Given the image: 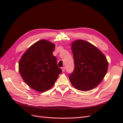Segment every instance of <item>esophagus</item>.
Listing matches in <instances>:
<instances>
[{
  "instance_id": "34e87169",
  "label": "esophagus",
  "mask_w": 123,
  "mask_h": 123,
  "mask_svg": "<svg viewBox=\"0 0 123 123\" xmlns=\"http://www.w3.org/2000/svg\"><path fill=\"white\" fill-rule=\"evenodd\" d=\"M62 71L63 72H65V67H62Z\"/></svg>"
}]
</instances>
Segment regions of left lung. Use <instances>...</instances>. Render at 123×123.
<instances>
[{
	"mask_svg": "<svg viewBox=\"0 0 123 123\" xmlns=\"http://www.w3.org/2000/svg\"><path fill=\"white\" fill-rule=\"evenodd\" d=\"M71 46L74 70L69 75L70 82L77 90H90L101 82L106 74L108 67L106 57L86 41L75 40Z\"/></svg>",
	"mask_w": 123,
	"mask_h": 123,
	"instance_id": "obj_1",
	"label": "left lung"
}]
</instances>
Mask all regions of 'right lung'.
<instances>
[{
    "instance_id": "1",
    "label": "right lung",
    "mask_w": 123,
    "mask_h": 123,
    "mask_svg": "<svg viewBox=\"0 0 123 123\" xmlns=\"http://www.w3.org/2000/svg\"><path fill=\"white\" fill-rule=\"evenodd\" d=\"M55 45L42 39L29 47L19 62V71L25 82L40 92L53 86L62 69L53 55Z\"/></svg>"
}]
</instances>
